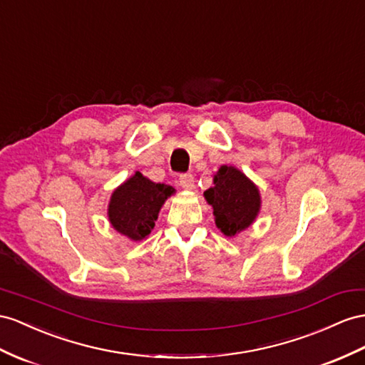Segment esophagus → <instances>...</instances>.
I'll list each match as a JSON object with an SVG mask.
<instances>
[{
  "mask_svg": "<svg viewBox=\"0 0 365 365\" xmlns=\"http://www.w3.org/2000/svg\"><path fill=\"white\" fill-rule=\"evenodd\" d=\"M179 185L183 190H192L194 188V177L191 174H183L179 177Z\"/></svg>",
  "mask_w": 365,
  "mask_h": 365,
  "instance_id": "34e87169",
  "label": "esophagus"
}]
</instances>
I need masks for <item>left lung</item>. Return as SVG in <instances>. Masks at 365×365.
Returning a JSON list of instances; mask_svg holds the SVG:
<instances>
[{
	"label": "left lung",
	"mask_w": 365,
	"mask_h": 365,
	"mask_svg": "<svg viewBox=\"0 0 365 365\" xmlns=\"http://www.w3.org/2000/svg\"><path fill=\"white\" fill-rule=\"evenodd\" d=\"M214 186L205 191V199L212 207L217 228L235 237L253 223L260 211L257 186L235 166L222 165L214 175Z\"/></svg>",
	"instance_id": "1"
}]
</instances>
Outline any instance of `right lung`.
Here are the masks:
<instances>
[{"label":"right lung","mask_w":365,"mask_h":365,"mask_svg":"<svg viewBox=\"0 0 365 365\" xmlns=\"http://www.w3.org/2000/svg\"><path fill=\"white\" fill-rule=\"evenodd\" d=\"M175 192L170 185L154 183L135 173L110 195L108 217L112 228L130 240H143L153 231L162 205Z\"/></svg>","instance_id":"1"}]
</instances>
